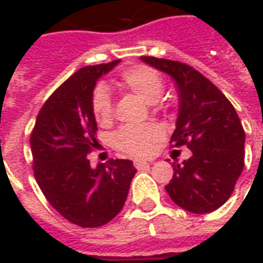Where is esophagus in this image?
Masks as SVG:
<instances>
[{
  "label": "esophagus",
  "mask_w": 263,
  "mask_h": 263,
  "mask_svg": "<svg viewBox=\"0 0 263 263\" xmlns=\"http://www.w3.org/2000/svg\"><path fill=\"white\" fill-rule=\"evenodd\" d=\"M134 166H135L137 169H143V167L149 166V162H146V160L138 159V160H135V162H134Z\"/></svg>",
  "instance_id": "1"
}]
</instances>
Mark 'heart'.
<instances>
[{"label":"heart","mask_w":263,"mask_h":263,"mask_svg":"<svg viewBox=\"0 0 263 263\" xmlns=\"http://www.w3.org/2000/svg\"><path fill=\"white\" fill-rule=\"evenodd\" d=\"M122 91L131 92L143 103L155 104L163 94L165 81L156 70L146 66H135L122 71L118 80ZM92 114L100 125H109L114 118V104L108 91L98 87L92 96ZM163 132L158 125L149 124L142 126H124L115 132L114 145L124 154L132 156H148L162 141Z\"/></svg>","instance_id":"heart-1"}]
</instances>
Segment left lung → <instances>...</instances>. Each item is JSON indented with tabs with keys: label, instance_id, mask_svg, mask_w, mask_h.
I'll list each match as a JSON object with an SVG mask.
<instances>
[{
	"label": "left lung",
	"instance_id": "obj_1",
	"mask_svg": "<svg viewBox=\"0 0 263 263\" xmlns=\"http://www.w3.org/2000/svg\"><path fill=\"white\" fill-rule=\"evenodd\" d=\"M142 62L169 74L179 92L176 129L172 146L186 145L192 156L173 163L166 192L194 214L220 209L234 192L243 169L245 132L237 111L217 87L192 66L142 56Z\"/></svg>",
	"mask_w": 263,
	"mask_h": 263
}]
</instances>
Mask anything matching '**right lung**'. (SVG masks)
<instances>
[{"instance_id":"obj_1","label":"right lung","mask_w":263,"mask_h":263,"mask_svg":"<svg viewBox=\"0 0 263 263\" xmlns=\"http://www.w3.org/2000/svg\"><path fill=\"white\" fill-rule=\"evenodd\" d=\"M114 60L77 70L43 104L31 134L33 175L50 205L83 228H97L120 213L137 173L131 160L109 159L91 167L97 149L92 91Z\"/></svg>"}]
</instances>
